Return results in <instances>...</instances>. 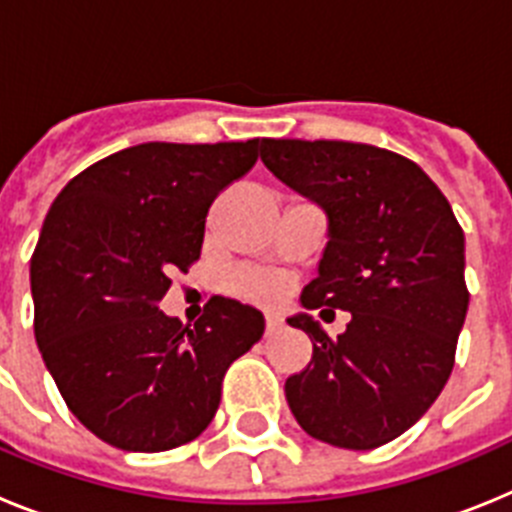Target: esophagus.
Returning a JSON list of instances; mask_svg holds the SVG:
<instances>
[{"label": "esophagus", "instance_id": "1", "mask_svg": "<svg viewBox=\"0 0 512 512\" xmlns=\"http://www.w3.org/2000/svg\"><path fill=\"white\" fill-rule=\"evenodd\" d=\"M279 328H282V320H279L277 315H266V336L277 333Z\"/></svg>", "mask_w": 512, "mask_h": 512}]
</instances>
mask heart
<instances>
[{
  "label": "heart",
  "instance_id": "heart-1",
  "mask_svg": "<svg viewBox=\"0 0 512 512\" xmlns=\"http://www.w3.org/2000/svg\"><path fill=\"white\" fill-rule=\"evenodd\" d=\"M223 287L230 295L253 302H271L282 295V282L269 271L256 269H230L223 277Z\"/></svg>",
  "mask_w": 512,
  "mask_h": 512
}]
</instances>
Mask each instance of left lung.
<instances>
[{
	"label": "left lung",
	"instance_id": "8db88e82",
	"mask_svg": "<svg viewBox=\"0 0 512 512\" xmlns=\"http://www.w3.org/2000/svg\"><path fill=\"white\" fill-rule=\"evenodd\" d=\"M261 161L328 215V246L302 307L346 310L328 338L310 315L312 361L284 384L289 410L318 441L366 451L402 436L441 395L467 318L464 230L415 161L348 140L259 143Z\"/></svg>",
	"mask_w": 512,
	"mask_h": 512
}]
</instances>
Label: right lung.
<instances>
[{
	"mask_svg": "<svg viewBox=\"0 0 512 512\" xmlns=\"http://www.w3.org/2000/svg\"><path fill=\"white\" fill-rule=\"evenodd\" d=\"M259 158L246 143H140L76 174L30 259L35 341L84 428L122 451H166L215 418L228 366L264 315L212 297L182 325L158 310L200 259L207 210Z\"/></svg>",
	"mask_w": 512,
	"mask_h": 512,
	"instance_id": "1",
	"label": "right lung"
}]
</instances>
